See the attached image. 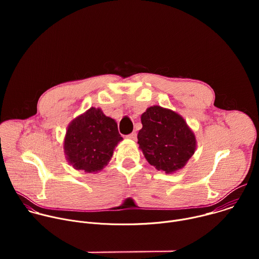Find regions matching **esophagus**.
Listing matches in <instances>:
<instances>
[{"mask_svg": "<svg viewBox=\"0 0 259 259\" xmlns=\"http://www.w3.org/2000/svg\"><path fill=\"white\" fill-rule=\"evenodd\" d=\"M127 137H128L129 139L136 140V139H137V134H136V132H132V133H131V134H129Z\"/></svg>", "mask_w": 259, "mask_h": 259, "instance_id": "obj_1", "label": "esophagus"}]
</instances>
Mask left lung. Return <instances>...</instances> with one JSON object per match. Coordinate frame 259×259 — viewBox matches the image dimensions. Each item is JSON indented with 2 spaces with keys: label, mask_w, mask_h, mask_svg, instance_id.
Segmentation results:
<instances>
[{
  "label": "left lung",
  "mask_w": 259,
  "mask_h": 259,
  "mask_svg": "<svg viewBox=\"0 0 259 259\" xmlns=\"http://www.w3.org/2000/svg\"><path fill=\"white\" fill-rule=\"evenodd\" d=\"M137 138L146 161L159 171L173 173L186 166L196 151V137L184 119L154 105L141 115Z\"/></svg>",
  "instance_id": "obj_1"
}]
</instances>
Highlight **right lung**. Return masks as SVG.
<instances>
[{"instance_id":"1","label":"right lung","mask_w":259,"mask_h":259,"mask_svg":"<svg viewBox=\"0 0 259 259\" xmlns=\"http://www.w3.org/2000/svg\"><path fill=\"white\" fill-rule=\"evenodd\" d=\"M122 139L116 121L91 107L68 125L64 153L73 168L94 173L107 165Z\"/></svg>"}]
</instances>
